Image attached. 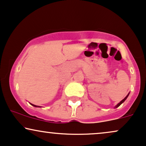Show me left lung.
<instances>
[{"mask_svg": "<svg viewBox=\"0 0 146 146\" xmlns=\"http://www.w3.org/2000/svg\"><path fill=\"white\" fill-rule=\"evenodd\" d=\"M129 94H128V95H126V97H125V98H124V99L123 100H122V101H121L120 102V103H118V104H117V105H116V106H115V108H117V107H119V106H120V105L121 104H122V103H124V101H125V100H126V99H127L128 96H129Z\"/></svg>", "mask_w": 146, "mask_h": 146, "instance_id": "8db88e82", "label": "left lung"}]
</instances>
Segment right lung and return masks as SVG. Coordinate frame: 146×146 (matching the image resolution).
Instances as JSON below:
<instances>
[{
    "mask_svg": "<svg viewBox=\"0 0 146 146\" xmlns=\"http://www.w3.org/2000/svg\"><path fill=\"white\" fill-rule=\"evenodd\" d=\"M31 105H32L33 106H34V107H38V106H36V105H33V104H31Z\"/></svg>",
    "mask_w": 146,
    "mask_h": 146,
    "instance_id": "add662e5",
    "label": "right lung"
}]
</instances>
